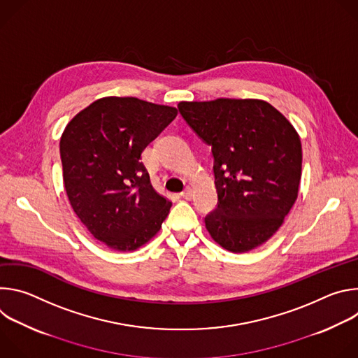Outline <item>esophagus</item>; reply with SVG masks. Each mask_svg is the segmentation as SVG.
<instances>
[{
    "instance_id": "1",
    "label": "esophagus",
    "mask_w": 358,
    "mask_h": 358,
    "mask_svg": "<svg viewBox=\"0 0 358 358\" xmlns=\"http://www.w3.org/2000/svg\"><path fill=\"white\" fill-rule=\"evenodd\" d=\"M192 195H194V192H192V188H189V187H187V188L180 194V196H182L184 199H191Z\"/></svg>"
}]
</instances>
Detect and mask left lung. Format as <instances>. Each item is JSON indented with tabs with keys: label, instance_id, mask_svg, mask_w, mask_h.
<instances>
[{
	"label": "left lung",
	"instance_id": "left-lung-1",
	"mask_svg": "<svg viewBox=\"0 0 358 358\" xmlns=\"http://www.w3.org/2000/svg\"><path fill=\"white\" fill-rule=\"evenodd\" d=\"M188 126L213 147L218 206L206 228L224 249L265 243L297 198L301 143L292 123L259 99L180 101Z\"/></svg>",
	"mask_w": 358,
	"mask_h": 358
}]
</instances>
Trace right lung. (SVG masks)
<instances>
[{
	"label": "right lung",
	"instance_id": "obj_1",
	"mask_svg": "<svg viewBox=\"0 0 358 358\" xmlns=\"http://www.w3.org/2000/svg\"><path fill=\"white\" fill-rule=\"evenodd\" d=\"M177 109L137 97L93 101L65 127L59 150L71 206L100 242L136 250L155 236L171 201L150 182L143 150L177 116Z\"/></svg>",
	"mask_w": 358,
	"mask_h": 358
}]
</instances>
